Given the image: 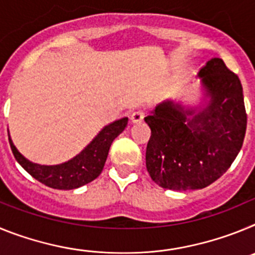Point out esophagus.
I'll use <instances>...</instances> for the list:
<instances>
[{
    "label": "esophagus",
    "instance_id": "obj_1",
    "mask_svg": "<svg viewBox=\"0 0 255 255\" xmlns=\"http://www.w3.org/2000/svg\"><path fill=\"white\" fill-rule=\"evenodd\" d=\"M143 119H144V111H143V110H136V111L132 112L131 117H130L131 123H140Z\"/></svg>",
    "mask_w": 255,
    "mask_h": 255
}]
</instances>
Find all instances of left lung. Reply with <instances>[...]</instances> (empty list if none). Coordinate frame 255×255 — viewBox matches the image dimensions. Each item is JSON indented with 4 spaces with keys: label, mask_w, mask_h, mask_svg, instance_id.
<instances>
[{
    "label": "left lung",
    "mask_w": 255,
    "mask_h": 255,
    "mask_svg": "<svg viewBox=\"0 0 255 255\" xmlns=\"http://www.w3.org/2000/svg\"><path fill=\"white\" fill-rule=\"evenodd\" d=\"M208 103L182 108L164 101L144 117L150 128L145 164L161 188L195 190L220 179L235 161L247 131L240 79L221 58L199 70Z\"/></svg>",
    "instance_id": "8db88e82"
}]
</instances>
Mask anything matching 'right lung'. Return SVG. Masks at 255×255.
I'll return each instance as SVG.
<instances>
[{
	"label": "right lung",
	"mask_w": 255,
	"mask_h": 255,
	"mask_svg": "<svg viewBox=\"0 0 255 255\" xmlns=\"http://www.w3.org/2000/svg\"><path fill=\"white\" fill-rule=\"evenodd\" d=\"M126 125H128V117H124L105 126L96 138L78 155L70 161L55 166H44L28 161L13 145L10 135H8V141L15 159L29 175L49 188L71 190L85 185L100 176V173L105 167L112 141L124 131Z\"/></svg>",
	"instance_id": "obj_1"
}]
</instances>
